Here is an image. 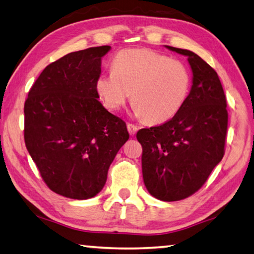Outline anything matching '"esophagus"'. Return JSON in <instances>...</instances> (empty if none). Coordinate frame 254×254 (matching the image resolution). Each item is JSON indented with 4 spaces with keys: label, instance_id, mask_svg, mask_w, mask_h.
I'll return each instance as SVG.
<instances>
[{
    "label": "esophagus",
    "instance_id": "esophagus-1",
    "mask_svg": "<svg viewBox=\"0 0 254 254\" xmlns=\"http://www.w3.org/2000/svg\"><path fill=\"white\" fill-rule=\"evenodd\" d=\"M127 129H128V131H129V134L131 136H134L137 132V130H138V127H137L136 125H134V124H128L127 125Z\"/></svg>",
    "mask_w": 254,
    "mask_h": 254
}]
</instances>
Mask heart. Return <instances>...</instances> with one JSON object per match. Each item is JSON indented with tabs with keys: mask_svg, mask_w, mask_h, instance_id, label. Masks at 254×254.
<instances>
[{
	"mask_svg": "<svg viewBox=\"0 0 254 254\" xmlns=\"http://www.w3.org/2000/svg\"><path fill=\"white\" fill-rule=\"evenodd\" d=\"M111 68L96 82L109 110L122 108L132 92L135 114L161 124L174 117L188 100L192 75L183 61L148 48L125 49L114 57Z\"/></svg>",
	"mask_w": 254,
	"mask_h": 254,
	"instance_id": "obj_1",
	"label": "heart"
}]
</instances>
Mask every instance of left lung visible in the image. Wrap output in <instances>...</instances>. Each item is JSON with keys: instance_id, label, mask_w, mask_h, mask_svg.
I'll return each instance as SVG.
<instances>
[{"instance_id": "8db88e82", "label": "left lung", "mask_w": 254, "mask_h": 254, "mask_svg": "<svg viewBox=\"0 0 254 254\" xmlns=\"http://www.w3.org/2000/svg\"><path fill=\"white\" fill-rule=\"evenodd\" d=\"M188 57L193 86L185 105L159 126L143 128L141 170L146 189L161 201H181L202 188L225 153L228 110L216 71L194 52L167 46Z\"/></svg>"}]
</instances>
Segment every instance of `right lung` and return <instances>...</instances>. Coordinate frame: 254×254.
I'll return each mask as SVG.
<instances>
[{
	"label": "right lung",
	"instance_id": "obj_1",
	"mask_svg": "<svg viewBox=\"0 0 254 254\" xmlns=\"http://www.w3.org/2000/svg\"><path fill=\"white\" fill-rule=\"evenodd\" d=\"M109 50V46L88 48L52 62L24 102L26 149L44 183L62 196H96L129 138L126 123L98 101L101 58Z\"/></svg>",
	"mask_w": 254,
	"mask_h": 254
}]
</instances>
